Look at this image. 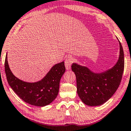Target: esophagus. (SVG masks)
<instances>
[{
	"label": "esophagus",
	"mask_w": 131,
	"mask_h": 131,
	"mask_svg": "<svg viewBox=\"0 0 131 131\" xmlns=\"http://www.w3.org/2000/svg\"><path fill=\"white\" fill-rule=\"evenodd\" d=\"M73 62L72 58H71L70 57H68L67 59H66L65 60V67L66 69L67 70H69L71 69V64Z\"/></svg>",
	"instance_id": "esophagus-1"
}]
</instances>
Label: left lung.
<instances>
[{
    "label": "left lung",
    "instance_id": "8db88e82",
    "mask_svg": "<svg viewBox=\"0 0 131 131\" xmlns=\"http://www.w3.org/2000/svg\"><path fill=\"white\" fill-rule=\"evenodd\" d=\"M119 56L116 63L103 72H95L86 66L73 63L72 71L77 80V92L87 105L99 106L109 100L119 86L124 70V53L119 40Z\"/></svg>",
    "mask_w": 131,
    "mask_h": 131
}]
</instances>
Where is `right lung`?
Returning <instances> with one entry per match:
<instances>
[{
	"instance_id": "right-lung-1",
	"label": "right lung",
	"mask_w": 131,
	"mask_h": 131,
	"mask_svg": "<svg viewBox=\"0 0 131 131\" xmlns=\"http://www.w3.org/2000/svg\"><path fill=\"white\" fill-rule=\"evenodd\" d=\"M64 62L54 64L39 81L30 83L19 79L9 67L7 54L5 71L9 85L15 93L26 103L37 107L49 105L56 98L61 78L65 72Z\"/></svg>"
}]
</instances>
